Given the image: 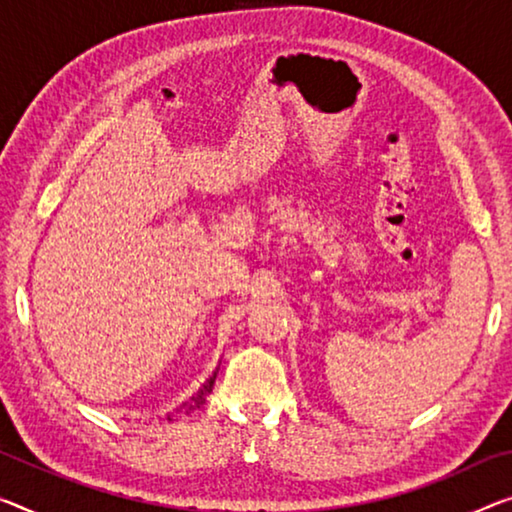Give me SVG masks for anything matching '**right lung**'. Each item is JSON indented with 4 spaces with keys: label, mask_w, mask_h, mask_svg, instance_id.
Listing matches in <instances>:
<instances>
[{
    "label": "right lung",
    "mask_w": 512,
    "mask_h": 512,
    "mask_svg": "<svg viewBox=\"0 0 512 512\" xmlns=\"http://www.w3.org/2000/svg\"><path fill=\"white\" fill-rule=\"evenodd\" d=\"M215 377H217V373L212 375L206 384H203V387L199 389V393H196V396H192L190 403H185V405H183V412H185V414H192L194 410H199V407H201L203 403H206V398L210 396L212 387H215ZM167 419H169V421H174V419H171V416H167Z\"/></svg>",
    "instance_id": "right-lung-1"
}]
</instances>
